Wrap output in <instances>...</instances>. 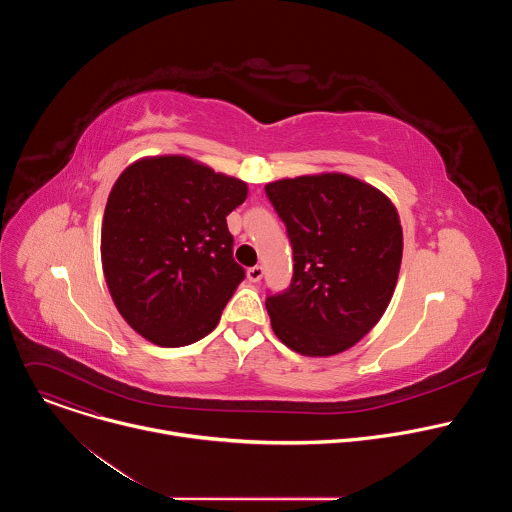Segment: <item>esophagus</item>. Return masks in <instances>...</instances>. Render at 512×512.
<instances>
[{"label": "esophagus", "mask_w": 512, "mask_h": 512, "mask_svg": "<svg viewBox=\"0 0 512 512\" xmlns=\"http://www.w3.org/2000/svg\"><path fill=\"white\" fill-rule=\"evenodd\" d=\"M247 277H249V281H253V283H257L261 277H263V267L261 265H255V267H249L247 269Z\"/></svg>", "instance_id": "obj_1"}]
</instances>
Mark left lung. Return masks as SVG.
Wrapping results in <instances>:
<instances>
[{
    "label": "left lung",
    "mask_w": 512,
    "mask_h": 512,
    "mask_svg": "<svg viewBox=\"0 0 512 512\" xmlns=\"http://www.w3.org/2000/svg\"><path fill=\"white\" fill-rule=\"evenodd\" d=\"M287 227L294 277L265 300L275 336L304 356H332L385 314L403 257L395 204L375 186L326 172L265 186Z\"/></svg>",
    "instance_id": "1"
}]
</instances>
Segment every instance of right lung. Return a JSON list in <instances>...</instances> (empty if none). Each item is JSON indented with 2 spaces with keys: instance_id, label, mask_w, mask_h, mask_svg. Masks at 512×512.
I'll use <instances>...</instances> for the list:
<instances>
[{
  "instance_id": "right-lung-1",
  "label": "right lung",
  "mask_w": 512,
  "mask_h": 512,
  "mask_svg": "<svg viewBox=\"0 0 512 512\" xmlns=\"http://www.w3.org/2000/svg\"><path fill=\"white\" fill-rule=\"evenodd\" d=\"M247 184L186 156H152L113 184L101 261L113 304L145 340L164 348L210 334L245 279L227 216Z\"/></svg>"
}]
</instances>
